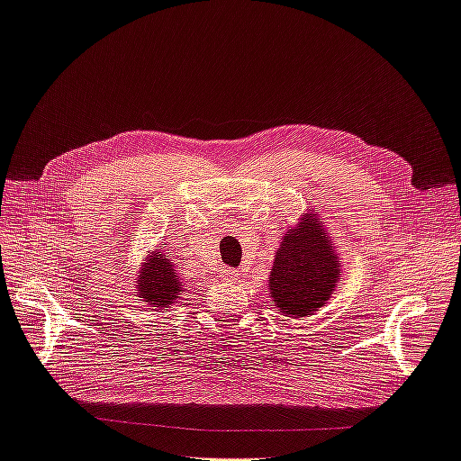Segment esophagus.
<instances>
[{
	"instance_id": "esophagus-1",
	"label": "esophagus",
	"mask_w": 461,
	"mask_h": 461,
	"mask_svg": "<svg viewBox=\"0 0 461 461\" xmlns=\"http://www.w3.org/2000/svg\"><path fill=\"white\" fill-rule=\"evenodd\" d=\"M240 279V273L236 271V269H221V281H225V283H236Z\"/></svg>"
}]
</instances>
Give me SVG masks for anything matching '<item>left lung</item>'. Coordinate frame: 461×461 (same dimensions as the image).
Wrapping results in <instances>:
<instances>
[{
    "mask_svg": "<svg viewBox=\"0 0 461 461\" xmlns=\"http://www.w3.org/2000/svg\"><path fill=\"white\" fill-rule=\"evenodd\" d=\"M343 276L338 246L314 209L301 215L273 259L269 296L289 318H308L326 304Z\"/></svg>",
    "mask_w": 461,
    "mask_h": 461,
    "instance_id": "8db88e82",
    "label": "left lung"
}]
</instances>
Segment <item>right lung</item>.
Returning a JSON list of instances; mask_svg holds the SVG:
<instances>
[{
    "label": "right lung",
    "mask_w": 461,
    "mask_h": 461,
    "mask_svg": "<svg viewBox=\"0 0 461 461\" xmlns=\"http://www.w3.org/2000/svg\"><path fill=\"white\" fill-rule=\"evenodd\" d=\"M135 283L138 296L151 310H168L184 293L176 267L158 248L149 250Z\"/></svg>",
    "instance_id": "add662e5"
}]
</instances>
